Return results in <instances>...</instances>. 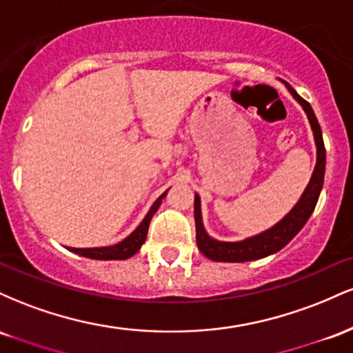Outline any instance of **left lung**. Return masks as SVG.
Instances as JSON below:
<instances>
[{"instance_id":"left-lung-1","label":"left lung","mask_w":353,"mask_h":353,"mask_svg":"<svg viewBox=\"0 0 353 353\" xmlns=\"http://www.w3.org/2000/svg\"><path fill=\"white\" fill-rule=\"evenodd\" d=\"M285 86L289 88L290 94L302 104L315 136V144H317V165H315V171L312 174V179L309 182V185H307L303 196L301 197V201L297 202V205H295V208L290 210L277 225L265 230V232L259 234V236L245 239V241L242 242H219L210 239L208 236V232L204 230V225H202L201 199L199 196H196V199H194V219H196L197 247H199L201 252L208 259H210V261L249 262L255 261V259L267 257V255L277 252L282 247L289 244V242L297 236L299 230L305 225V222L309 221L310 214L314 212L315 204H317L320 196V190H322L323 185V174H325V145H323L322 131H320L319 121L317 117H315L314 111H312L310 104L303 98H301L290 84H285Z\"/></svg>"}]
</instances>
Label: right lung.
Segmentation results:
<instances>
[{
    "label": "right lung",
    "mask_w": 353,
    "mask_h": 353,
    "mask_svg": "<svg viewBox=\"0 0 353 353\" xmlns=\"http://www.w3.org/2000/svg\"><path fill=\"white\" fill-rule=\"evenodd\" d=\"M164 196L165 192L163 196L157 197V201L154 202L151 210H149L148 216L144 217V221L141 222L139 228H137L131 236L125 237L123 242H119V244L111 245V247H92V249H70V250L74 254L83 255V257L96 259V261H124V259L132 257V255L141 249V245L144 244L145 236H148L149 224H151V219L154 214L157 212V209H159Z\"/></svg>",
    "instance_id": "add662e5"
}]
</instances>
